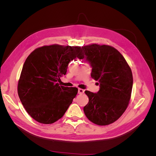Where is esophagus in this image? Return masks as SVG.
Masks as SVG:
<instances>
[{"mask_svg": "<svg viewBox=\"0 0 156 156\" xmlns=\"http://www.w3.org/2000/svg\"><path fill=\"white\" fill-rule=\"evenodd\" d=\"M84 90H83L81 88L78 89V94H83L84 93Z\"/></svg>", "mask_w": 156, "mask_h": 156, "instance_id": "1", "label": "esophagus"}]
</instances>
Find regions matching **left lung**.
Wrapping results in <instances>:
<instances>
[{"label":"left lung","instance_id":"obj_1","mask_svg":"<svg viewBox=\"0 0 156 156\" xmlns=\"http://www.w3.org/2000/svg\"><path fill=\"white\" fill-rule=\"evenodd\" d=\"M82 50L77 57L89 63L91 77L100 84L97 93L85 91L89 101L83 108L84 114L97 125L112 124L129 104L133 87L131 68L120 52L109 45L92 44Z\"/></svg>","mask_w":156,"mask_h":156}]
</instances>
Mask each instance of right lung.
Masks as SVG:
<instances>
[{
	"mask_svg": "<svg viewBox=\"0 0 156 156\" xmlns=\"http://www.w3.org/2000/svg\"><path fill=\"white\" fill-rule=\"evenodd\" d=\"M79 46H43L35 49L23 64L19 80V97L29 115L41 124H53L62 118L78 89L60 84L68 64L79 56Z\"/></svg>",
	"mask_w": 156,
	"mask_h": 156,
	"instance_id": "right-lung-1",
	"label": "right lung"
}]
</instances>
